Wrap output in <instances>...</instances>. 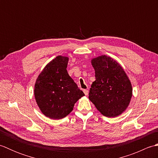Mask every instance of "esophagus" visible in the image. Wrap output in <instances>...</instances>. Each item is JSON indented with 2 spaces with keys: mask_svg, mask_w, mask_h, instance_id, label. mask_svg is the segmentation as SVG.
I'll use <instances>...</instances> for the list:
<instances>
[{
  "mask_svg": "<svg viewBox=\"0 0 158 158\" xmlns=\"http://www.w3.org/2000/svg\"><path fill=\"white\" fill-rule=\"evenodd\" d=\"M83 92H84V94H85L86 95V96H88V93H89V92H88V89H83Z\"/></svg>",
  "mask_w": 158,
  "mask_h": 158,
  "instance_id": "obj_1",
  "label": "esophagus"
}]
</instances>
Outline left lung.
I'll list each match as a JSON object with an SVG mask.
<instances>
[{
	"label": "left lung",
	"instance_id": "obj_1",
	"mask_svg": "<svg viewBox=\"0 0 158 158\" xmlns=\"http://www.w3.org/2000/svg\"><path fill=\"white\" fill-rule=\"evenodd\" d=\"M96 80L89 99L103 115L115 117L128 106L132 96V85L122 67L115 60L101 56L92 60Z\"/></svg>",
	"mask_w": 158,
	"mask_h": 158
}]
</instances>
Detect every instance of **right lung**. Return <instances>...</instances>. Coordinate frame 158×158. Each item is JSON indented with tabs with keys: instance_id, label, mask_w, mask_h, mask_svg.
<instances>
[{
	"instance_id": "right-lung-1",
	"label": "right lung",
	"mask_w": 158,
	"mask_h": 158,
	"mask_svg": "<svg viewBox=\"0 0 158 158\" xmlns=\"http://www.w3.org/2000/svg\"><path fill=\"white\" fill-rule=\"evenodd\" d=\"M69 58L57 56L46 65L35 85V97L41 112L53 119L64 118L84 96L67 72Z\"/></svg>"
}]
</instances>
